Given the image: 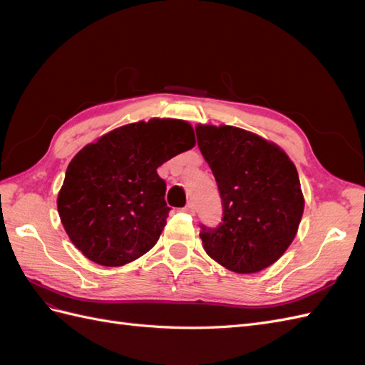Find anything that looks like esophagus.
<instances>
[{"mask_svg":"<svg viewBox=\"0 0 365 365\" xmlns=\"http://www.w3.org/2000/svg\"><path fill=\"white\" fill-rule=\"evenodd\" d=\"M182 212L184 213H187V215H195V205L192 204V202H189V204H187L184 208H182Z\"/></svg>","mask_w":365,"mask_h":365,"instance_id":"obj_1","label":"esophagus"}]
</instances>
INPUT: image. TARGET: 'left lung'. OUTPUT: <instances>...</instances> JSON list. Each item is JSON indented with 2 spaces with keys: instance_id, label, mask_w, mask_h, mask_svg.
I'll return each mask as SVG.
<instances>
[{
  "instance_id": "8db88e82",
  "label": "left lung",
  "mask_w": 365,
  "mask_h": 365,
  "mask_svg": "<svg viewBox=\"0 0 365 365\" xmlns=\"http://www.w3.org/2000/svg\"><path fill=\"white\" fill-rule=\"evenodd\" d=\"M196 138L222 200V222L201 225L204 250L233 272L268 268L288 250L303 216L294 163L274 143L235 126L200 125Z\"/></svg>"
}]
</instances>
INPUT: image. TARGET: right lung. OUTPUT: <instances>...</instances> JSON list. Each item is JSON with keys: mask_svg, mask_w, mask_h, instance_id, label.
I'll return each instance as SVG.
<instances>
[{"mask_svg": "<svg viewBox=\"0 0 365 365\" xmlns=\"http://www.w3.org/2000/svg\"><path fill=\"white\" fill-rule=\"evenodd\" d=\"M195 146L182 120L152 118L108 132L68 164L58 196L62 225L85 257L121 267L160 239L170 208L157 169Z\"/></svg>", "mask_w": 365, "mask_h": 365, "instance_id": "obj_1", "label": "right lung"}]
</instances>
